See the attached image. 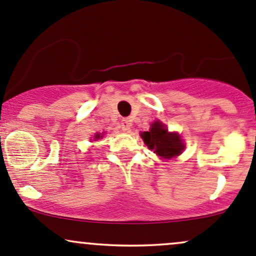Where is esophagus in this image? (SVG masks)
Instances as JSON below:
<instances>
[{
	"instance_id": "34e87169",
	"label": "esophagus",
	"mask_w": 256,
	"mask_h": 256,
	"mask_svg": "<svg viewBox=\"0 0 256 256\" xmlns=\"http://www.w3.org/2000/svg\"><path fill=\"white\" fill-rule=\"evenodd\" d=\"M131 126H132V122H131L130 119H122V128L124 131H130L131 130Z\"/></svg>"
}]
</instances>
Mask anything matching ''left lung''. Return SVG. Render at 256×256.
<instances>
[{
  "label": "left lung",
  "instance_id": "1",
  "mask_svg": "<svg viewBox=\"0 0 256 256\" xmlns=\"http://www.w3.org/2000/svg\"><path fill=\"white\" fill-rule=\"evenodd\" d=\"M141 137L148 148L162 158H172L181 154L184 150V144L178 134L168 132V128L160 122L152 124L150 130L141 134Z\"/></svg>",
  "mask_w": 256,
  "mask_h": 256
}]
</instances>
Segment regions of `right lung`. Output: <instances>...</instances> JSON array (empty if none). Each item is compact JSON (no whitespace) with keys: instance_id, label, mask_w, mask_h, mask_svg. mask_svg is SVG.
<instances>
[{"instance_id":"obj_1","label":"right lung","mask_w":256,"mask_h":256,"mask_svg":"<svg viewBox=\"0 0 256 256\" xmlns=\"http://www.w3.org/2000/svg\"><path fill=\"white\" fill-rule=\"evenodd\" d=\"M94 137H96V138H100V134H96V136H94Z\"/></svg>"}]
</instances>
